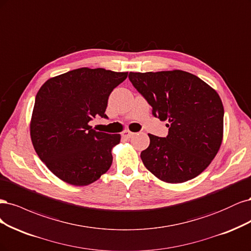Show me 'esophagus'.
<instances>
[{
    "label": "esophagus",
    "instance_id": "34e87169",
    "mask_svg": "<svg viewBox=\"0 0 251 251\" xmlns=\"http://www.w3.org/2000/svg\"><path fill=\"white\" fill-rule=\"evenodd\" d=\"M134 134H135L134 132L129 131V130H125V131H123V133H122V135H123L124 137H126V139H130V137H132Z\"/></svg>",
    "mask_w": 251,
    "mask_h": 251
}]
</instances>
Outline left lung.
<instances>
[{
	"instance_id": "left-lung-1",
	"label": "left lung",
	"mask_w": 251,
	"mask_h": 251,
	"mask_svg": "<svg viewBox=\"0 0 251 251\" xmlns=\"http://www.w3.org/2000/svg\"><path fill=\"white\" fill-rule=\"evenodd\" d=\"M129 80L167 121L166 137L148 134L143 164L158 179L181 183L195 178L212 163L223 139L224 108L213 87L191 73L174 70L129 73Z\"/></svg>"
}]
</instances>
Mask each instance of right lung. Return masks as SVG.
<instances>
[{"label": "right lung", "instance_id": "right-lung-1", "mask_svg": "<svg viewBox=\"0 0 251 251\" xmlns=\"http://www.w3.org/2000/svg\"><path fill=\"white\" fill-rule=\"evenodd\" d=\"M127 72L81 68L50 78L36 95L30 135L50 171L73 185H87L106 173L120 134L96 131L88 125L107 118L108 97Z\"/></svg>", "mask_w": 251, "mask_h": 251}]
</instances>
